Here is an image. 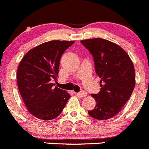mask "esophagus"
I'll return each instance as SVG.
<instances>
[{"instance_id": "esophagus-1", "label": "esophagus", "mask_w": 149, "mask_h": 149, "mask_svg": "<svg viewBox=\"0 0 149 149\" xmlns=\"http://www.w3.org/2000/svg\"><path fill=\"white\" fill-rule=\"evenodd\" d=\"M77 95H80V96H82V97H85L87 95V92H86V91H81V92L78 93Z\"/></svg>"}]
</instances>
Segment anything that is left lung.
Listing matches in <instances>:
<instances>
[{
  "label": "left lung",
  "instance_id": "8db88e82",
  "mask_svg": "<svg viewBox=\"0 0 149 149\" xmlns=\"http://www.w3.org/2000/svg\"><path fill=\"white\" fill-rule=\"evenodd\" d=\"M93 56L96 74L101 78L98 94H92L95 107L91 117L105 120L117 115L132 95L135 85V69L128 54L120 45L107 40H81Z\"/></svg>",
  "mask_w": 149,
  "mask_h": 149
}]
</instances>
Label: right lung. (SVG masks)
<instances>
[{
  "instance_id": "right-lung-1",
  "label": "right lung",
  "mask_w": 149,
  "mask_h": 149,
  "mask_svg": "<svg viewBox=\"0 0 149 149\" xmlns=\"http://www.w3.org/2000/svg\"><path fill=\"white\" fill-rule=\"evenodd\" d=\"M74 41L51 40L29 50L17 70V85L26 109L39 120H51L64 109L70 95L54 87L60 59Z\"/></svg>"
}]
</instances>
